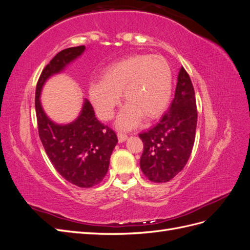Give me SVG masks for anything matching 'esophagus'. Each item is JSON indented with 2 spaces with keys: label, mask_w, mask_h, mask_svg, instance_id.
Instances as JSON below:
<instances>
[{
  "label": "esophagus",
  "mask_w": 250,
  "mask_h": 250,
  "mask_svg": "<svg viewBox=\"0 0 250 250\" xmlns=\"http://www.w3.org/2000/svg\"><path fill=\"white\" fill-rule=\"evenodd\" d=\"M128 138V135L124 132H118V139H119V142H124L126 139Z\"/></svg>",
  "instance_id": "obj_1"
}]
</instances>
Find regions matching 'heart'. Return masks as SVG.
<instances>
[{
  "label": "heart",
  "instance_id": "1",
  "mask_svg": "<svg viewBox=\"0 0 250 250\" xmlns=\"http://www.w3.org/2000/svg\"><path fill=\"white\" fill-rule=\"evenodd\" d=\"M127 105L118 119L122 128L137 126L142 116L157 118L166 109L172 93V70L161 55L137 54L112 63L101 81L89 85L88 94L101 119L112 118L120 94Z\"/></svg>",
  "mask_w": 250,
  "mask_h": 250
}]
</instances>
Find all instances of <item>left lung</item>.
<instances>
[{
	"mask_svg": "<svg viewBox=\"0 0 250 250\" xmlns=\"http://www.w3.org/2000/svg\"><path fill=\"white\" fill-rule=\"evenodd\" d=\"M175 96L155 126L139 134L144 144L141 169L150 181L168 183L185 168L192 153L197 126L194 87L184 66Z\"/></svg>",
	"mask_w": 250,
	"mask_h": 250,
	"instance_id": "1",
	"label": "left lung"
}]
</instances>
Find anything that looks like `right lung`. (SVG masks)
Returning <instances> with one entry per match:
<instances>
[{
  "label": "right lung",
  "instance_id": "right-lung-1",
  "mask_svg": "<svg viewBox=\"0 0 250 250\" xmlns=\"http://www.w3.org/2000/svg\"><path fill=\"white\" fill-rule=\"evenodd\" d=\"M84 49V46L64 49L44 66L36 84L35 111L41 141L56 171L75 186L90 188L100 184L106 175L110 155L118 143L116 132L98 121L87 100L78 119L67 125L53 123L43 112L40 101L46 80L62 71Z\"/></svg>",
  "mask_w": 250,
  "mask_h": 250
}]
</instances>
